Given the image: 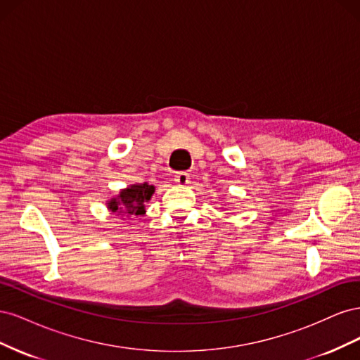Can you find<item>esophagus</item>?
<instances>
[{"label": "esophagus", "instance_id": "obj_1", "mask_svg": "<svg viewBox=\"0 0 360 360\" xmlns=\"http://www.w3.org/2000/svg\"><path fill=\"white\" fill-rule=\"evenodd\" d=\"M174 181L180 184V186H186V184L191 183V176L188 172H177L176 176H174Z\"/></svg>", "mask_w": 360, "mask_h": 360}]
</instances>
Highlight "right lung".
<instances>
[{
    "label": "right lung",
    "mask_w": 360,
    "mask_h": 360,
    "mask_svg": "<svg viewBox=\"0 0 360 360\" xmlns=\"http://www.w3.org/2000/svg\"><path fill=\"white\" fill-rule=\"evenodd\" d=\"M155 192V186L150 184H132V186L120 192L118 198L111 200L110 210L124 216L144 214V202H147Z\"/></svg>",
    "instance_id": "obj_1"
}]
</instances>
